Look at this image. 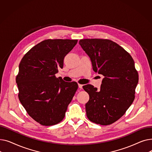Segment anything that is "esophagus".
<instances>
[{
  "mask_svg": "<svg viewBox=\"0 0 152 152\" xmlns=\"http://www.w3.org/2000/svg\"><path fill=\"white\" fill-rule=\"evenodd\" d=\"M78 86H79V89H83V85L81 84H78Z\"/></svg>",
  "mask_w": 152,
  "mask_h": 152,
  "instance_id": "esophagus-1",
  "label": "esophagus"
}]
</instances>
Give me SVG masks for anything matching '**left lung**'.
Here are the masks:
<instances>
[{
	"instance_id": "left-lung-1",
	"label": "left lung",
	"mask_w": 152,
	"mask_h": 152,
	"mask_svg": "<svg viewBox=\"0 0 152 152\" xmlns=\"http://www.w3.org/2000/svg\"><path fill=\"white\" fill-rule=\"evenodd\" d=\"M79 44L91 58L94 71L104 76L100 90L91 84L83 87L89 95L87 116L94 123L112 124L124 115L135 99L139 75L134 60L109 39H81Z\"/></svg>"
}]
</instances>
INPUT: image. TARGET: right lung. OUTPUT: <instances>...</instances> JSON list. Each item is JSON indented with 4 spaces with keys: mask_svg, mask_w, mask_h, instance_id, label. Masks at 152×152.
<instances>
[{
    "mask_svg": "<svg viewBox=\"0 0 152 152\" xmlns=\"http://www.w3.org/2000/svg\"><path fill=\"white\" fill-rule=\"evenodd\" d=\"M77 42V39L44 40L32 47L20 61L16 77L19 100L28 114L42 126L63 120L78 88L76 82H65L55 76Z\"/></svg>",
    "mask_w": 152,
    "mask_h": 152,
    "instance_id": "1",
    "label": "right lung"
}]
</instances>
